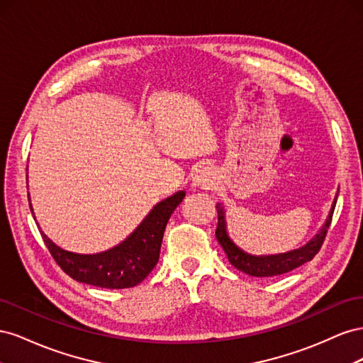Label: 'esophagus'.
Returning <instances> with one entry per match:
<instances>
[{"mask_svg":"<svg viewBox=\"0 0 363 363\" xmlns=\"http://www.w3.org/2000/svg\"><path fill=\"white\" fill-rule=\"evenodd\" d=\"M194 184L200 186L203 189H211L215 184V172L211 167H200V169L194 175Z\"/></svg>","mask_w":363,"mask_h":363,"instance_id":"obj_1","label":"esophagus"}]
</instances>
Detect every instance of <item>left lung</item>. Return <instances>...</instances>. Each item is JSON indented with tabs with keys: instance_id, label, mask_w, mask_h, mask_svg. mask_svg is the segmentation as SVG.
I'll return each mask as SVG.
<instances>
[{
	"instance_id": "obj_1",
	"label": "left lung",
	"mask_w": 363,
	"mask_h": 363,
	"mask_svg": "<svg viewBox=\"0 0 363 363\" xmlns=\"http://www.w3.org/2000/svg\"><path fill=\"white\" fill-rule=\"evenodd\" d=\"M336 200L332 206V211L328 213L327 221L324 227L321 228V232L318 233L309 244H306L304 247L294 250L289 252H284V255H272V256H252L245 252L242 248H239L232 239H230L227 228H225V216H224V208L221 204H216V211H218V225H216V239L218 242L221 244L224 252L228 257V262L232 263L235 268L239 271H242L248 276L252 277H274V276H280V274H286L295 268L301 267L303 263L311 262L316 255L318 251L321 250L324 239L327 235V230L332 224V218L335 212V206Z\"/></svg>"
}]
</instances>
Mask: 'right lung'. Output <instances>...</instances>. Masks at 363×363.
Masks as SVG:
<instances>
[{"mask_svg":"<svg viewBox=\"0 0 363 363\" xmlns=\"http://www.w3.org/2000/svg\"><path fill=\"white\" fill-rule=\"evenodd\" d=\"M183 196L182 191L160 201L123 244L100 255H75L62 250L43 233L40 235L52 259L74 280L107 289L133 288L156 267L164 227Z\"/></svg>","mask_w":363,"mask_h":363,"instance_id":"right-lung-1","label":"right lung"}]
</instances>
